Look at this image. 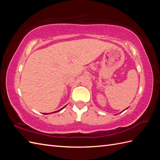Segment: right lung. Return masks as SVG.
I'll return each instance as SVG.
<instances>
[{"mask_svg":"<svg viewBox=\"0 0 160 160\" xmlns=\"http://www.w3.org/2000/svg\"><path fill=\"white\" fill-rule=\"evenodd\" d=\"M66 106H64V107H62V108H60V110H58V111H55V112H52V113H56V112H58V111H61V110H62L63 109V108H64V107H65ZM50 113H49V114H50ZM43 114H45V115H47V114H48V113H43Z\"/></svg>","mask_w":160,"mask_h":160,"instance_id":"1","label":"right lung"}]
</instances>
